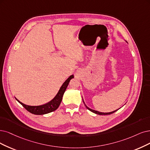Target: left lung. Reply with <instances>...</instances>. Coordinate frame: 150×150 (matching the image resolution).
<instances>
[{
  "label": "left lung",
  "mask_w": 150,
  "mask_h": 150,
  "mask_svg": "<svg viewBox=\"0 0 150 150\" xmlns=\"http://www.w3.org/2000/svg\"><path fill=\"white\" fill-rule=\"evenodd\" d=\"M84 102V101H83ZM85 106H86V108L88 109V110H90V111H91V112H93V113H95V114H99V115H109V114H112V113H114V112H115V111H117V110H114V111H112V112H99V111H97V110H93V109H90V108H89L88 107H87L86 106V104H85Z\"/></svg>",
  "instance_id": "obj_1"
}]
</instances>
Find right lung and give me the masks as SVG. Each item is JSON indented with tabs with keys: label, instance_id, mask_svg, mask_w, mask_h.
I'll return each instance as SVG.
<instances>
[{
	"label": "right lung",
	"instance_id": "right-lung-1",
	"mask_svg": "<svg viewBox=\"0 0 150 150\" xmlns=\"http://www.w3.org/2000/svg\"><path fill=\"white\" fill-rule=\"evenodd\" d=\"M74 77V76L73 75L70 76L69 78L67 79V80L64 83L62 86L60 87V90L57 93L56 96H55L51 101L45 104L41 105V106H28V105H26L19 101L17 99H16L28 110V111H29L31 114H34L36 115H43V114H46L49 112H51L52 111H54L55 110H56L59 108L61 101H62V96L65 91V90L67 89V87L70 80L71 79H73Z\"/></svg>",
	"mask_w": 150,
	"mask_h": 150
}]
</instances>
